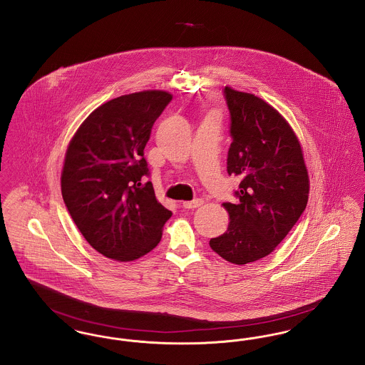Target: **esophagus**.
<instances>
[{"mask_svg":"<svg viewBox=\"0 0 365 365\" xmlns=\"http://www.w3.org/2000/svg\"><path fill=\"white\" fill-rule=\"evenodd\" d=\"M202 204H204V201H202L201 198H195L193 201H185V202H183V207H185L186 210H194V208L201 207Z\"/></svg>","mask_w":365,"mask_h":365,"instance_id":"esophagus-1","label":"esophagus"}]
</instances>
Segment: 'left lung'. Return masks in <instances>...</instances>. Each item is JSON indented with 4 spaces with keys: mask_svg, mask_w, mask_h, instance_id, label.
<instances>
[{
    "mask_svg": "<svg viewBox=\"0 0 365 365\" xmlns=\"http://www.w3.org/2000/svg\"><path fill=\"white\" fill-rule=\"evenodd\" d=\"M223 93L233 139L227 172L241 183L238 202L223 204L229 227L210 247L227 262L247 264L272 254L298 222L309 198V175L299 140L276 108L230 86Z\"/></svg>",
    "mask_w": 365,
    "mask_h": 365,
    "instance_id": "obj_1",
    "label": "left lung"
}]
</instances>
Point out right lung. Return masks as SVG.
Returning a JSON list of instances; mask_svg holds the SVG:
<instances>
[{"label": "right lung", "mask_w": 365, "mask_h": 365, "mask_svg": "<svg viewBox=\"0 0 365 365\" xmlns=\"http://www.w3.org/2000/svg\"><path fill=\"white\" fill-rule=\"evenodd\" d=\"M172 101L142 91L93 110L70 140L61 178L67 211L92 248L129 262L160 242L172 212L155 198L143 150Z\"/></svg>", "instance_id": "right-lung-1"}]
</instances>
